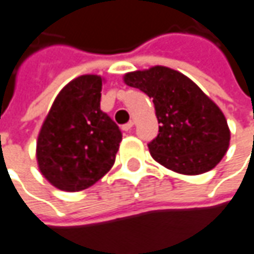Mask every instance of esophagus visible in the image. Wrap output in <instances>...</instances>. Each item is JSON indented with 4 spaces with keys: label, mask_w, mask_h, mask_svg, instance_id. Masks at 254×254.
I'll return each mask as SVG.
<instances>
[{
    "label": "esophagus",
    "mask_w": 254,
    "mask_h": 254,
    "mask_svg": "<svg viewBox=\"0 0 254 254\" xmlns=\"http://www.w3.org/2000/svg\"><path fill=\"white\" fill-rule=\"evenodd\" d=\"M133 125H134V122H133V121L127 122V124H125V125H122V130L127 132V130H130V129H132Z\"/></svg>",
    "instance_id": "34e87169"
}]
</instances>
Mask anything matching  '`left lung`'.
<instances>
[{"label":"left lung","mask_w":254,"mask_h":254,"mask_svg":"<svg viewBox=\"0 0 254 254\" xmlns=\"http://www.w3.org/2000/svg\"><path fill=\"white\" fill-rule=\"evenodd\" d=\"M122 78L154 102L159 133L148 148L159 165L178 174L198 176L223 159L230 145L227 120L194 81L162 65L125 73Z\"/></svg>","instance_id":"obj_1"}]
</instances>
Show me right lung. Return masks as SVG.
<instances>
[{"label": "right lung", "instance_id": "1", "mask_svg": "<svg viewBox=\"0 0 254 254\" xmlns=\"http://www.w3.org/2000/svg\"><path fill=\"white\" fill-rule=\"evenodd\" d=\"M98 74H83L64 87L53 102L36 140L41 174L60 190L80 191L106 176L116 162L122 134L100 110Z\"/></svg>", "mask_w": 254, "mask_h": 254}]
</instances>
